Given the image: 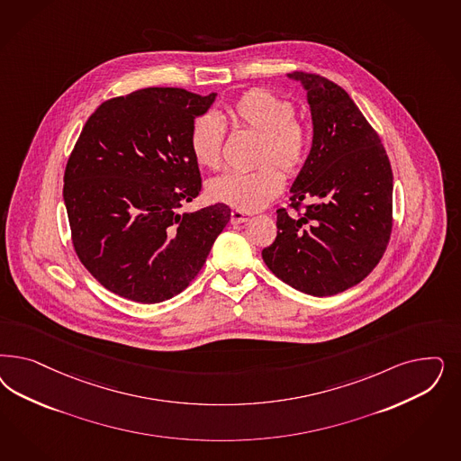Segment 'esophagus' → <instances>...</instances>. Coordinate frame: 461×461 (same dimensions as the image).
<instances>
[{
  "label": "esophagus",
  "mask_w": 461,
  "mask_h": 461,
  "mask_svg": "<svg viewBox=\"0 0 461 461\" xmlns=\"http://www.w3.org/2000/svg\"><path fill=\"white\" fill-rule=\"evenodd\" d=\"M249 219H251V213H248V212H242V210H232L230 212V222L232 223L248 222Z\"/></svg>",
  "instance_id": "1"
}]
</instances>
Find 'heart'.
Wrapping results in <instances>:
<instances>
[{
  "instance_id": "1",
  "label": "heart",
  "mask_w": 461,
  "mask_h": 461,
  "mask_svg": "<svg viewBox=\"0 0 461 461\" xmlns=\"http://www.w3.org/2000/svg\"><path fill=\"white\" fill-rule=\"evenodd\" d=\"M230 122L244 131L259 134L251 171H227L210 179L207 194L213 202L254 212L267 207L282 192L285 176L295 178L309 163L312 127L295 115V104L267 89H249L225 108ZM225 129L213 115H200L190 129V149L194 161L219 169L222 164Z\"/></svg>"
}]
</instances>
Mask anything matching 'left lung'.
I'll use <instances>...</instances> for the list:
<instances>
[{
	"instance_id": "left-lung-1",
	"label": "left lung",
	"mask_w": 461,
	"mask_h": 461,
	"mask_svg": "<svg viewBox=\"0 0 461 461\" xmlns=\"http://www.w3.org/2000/svg\"><path fill=\"white\" fill-rule=\"evenodd\" d=\"M288 76L307 89L312 150L292 186L297 213L276 210L278 234L263 259L290 286L329 297L365 280L385 253L393 176L376 131L339 85L303 71Z\"/></svg>"
}]
</instances>
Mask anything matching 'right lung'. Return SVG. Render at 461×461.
Returning <instances> with one entry per match:
<instances>
[{
	"label": "right lung",
	"instance_id": "obj_1",
	"mask_svg": "<svg viewBox=\"0 0 461 461\" xmlns=\"http://www.w3.org/2000/svg\"><path fill=\"white\" fill-rule=\"evenodd\" d=\"M213 100L137 89L100 104L76 140L62 192L73 246L120 297L158 303L181 294L230 221L223 203L178 213L202 192L190 129Z\"/></svg>",
	"mask_w": 461,
	"mask_h": 461
}]
</instances>
